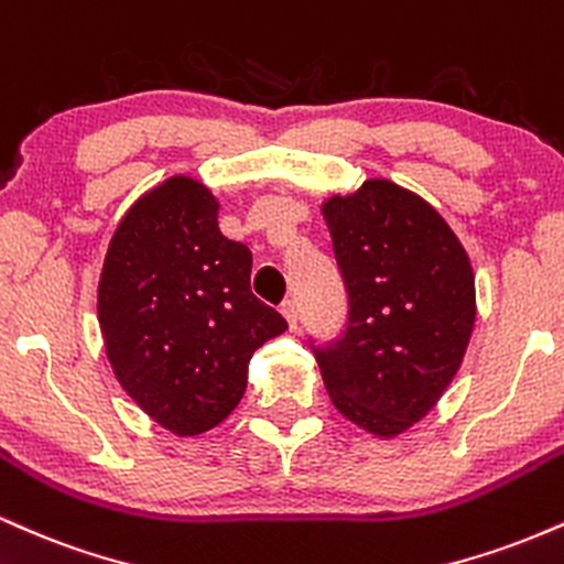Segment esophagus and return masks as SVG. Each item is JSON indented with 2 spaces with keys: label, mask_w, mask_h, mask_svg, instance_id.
<instances>
[{
  "label": "esophagus",
  "mask_w": 564,
  "mask_h": 564,
  "mask_svg": "<svg viewBox=\"0 0 564 564\" xmlns=\"http://www.w3.org/2000/svg\"><path fill=\"white\" fill-rule=\"evenodd\" d=\"M280 311H282L284 319H288L290 329H297V303H295V297H288V301H284L280 306Z\"/></svg>",
  "instance_id": "obj_1"
}]
</instances>
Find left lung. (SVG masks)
<instances>
[{
    "label": "left lung",
    "mask_w": 564,
    "mask_h": 564,
    "mask_svg": "<svg viewBox=\"0 0 564 564\" xmlns=\"http://www.w3.org/2000/svg\"><path fill=\"white\" fill-rule=\"evenodd\" d=\"M322 214L348 319L340 337L311 348L337 412L393 438L438 403L465 359L473 267L438 210L386 178L329 197Z\"/></svg>",
    "instance_id": "obj_1"
}]
</instances>
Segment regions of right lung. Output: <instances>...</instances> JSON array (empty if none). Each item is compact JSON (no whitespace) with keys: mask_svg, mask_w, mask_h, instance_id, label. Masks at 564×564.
<instances>
[{"mask_svg":"<svg viewBox=\"0 0 564 564\" xmlns=\"http://www.w3.org/2000/svg\"><path fill=\"white\" fill-rule=\"evenodd\" d=\"M250 269L248 245L221 235L218 200L189 176L139 197L112 235L97 288L105 348L126 393L171 433L227 420L250 356L288 329Z\"/></svg>","mask_w":564,"mask_h":564,"instance_id":"obj_1","label":"right lung"}]
</instances>
